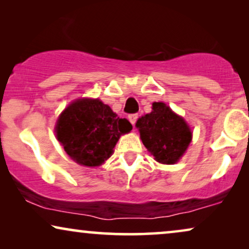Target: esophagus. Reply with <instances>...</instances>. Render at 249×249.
<instances>
[{
	"label": "esophagus",
	"mask_w": 249,
	"mask_h": 249,
	"mask_svg": "<svg viewBox=\"0 0 249 249\" xmlns=\"http://www.w3.org/2000/svg\"><path fill=\"white\" fill-rule=\"evenodd\" d=\"M137 119H138V114H131L130 116H128V121L131 122V124L133 125V126H134L135 122H137Z\"/></svg>",
	"instance_id": "1"
}]
</instances>
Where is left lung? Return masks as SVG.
Listing matches in <instances>:
<instances>
[{
	"mask_svg": "<svg viewBox=\"0 0 249 249\" xmlns=\"http://www.w3.org/2000/svg\"><path fill=\"white\" fill-rule=\"evenodd\" d=\"M142 143L161 164H175L190 144L192 133L181 116L164 102H154L150 114L138 119Z\"/></svg>",
	"mask_w": 249,
	"mask_h": 249,
	"instance_id": "obj_1",
	"label": "left lung"
}]
</instances>
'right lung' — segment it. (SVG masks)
<instances>
[{
  "label": "right lung",
  "instance_id": "add662e5",
  "mask_svg": "<svg viewBox=\"0 0 249 249\" xmlns=\"http://www.w3.org/2000/svg\"><path fill=\"white\" fill-rule=\"evenodd\" d=\"M132 130L99 99H77L59 116L58 141L72 160L83 166H99L110 157L121 135Z\"/></svg>",
  "mask_w": 249,
  "mask_h": 249
}]
</instances>
